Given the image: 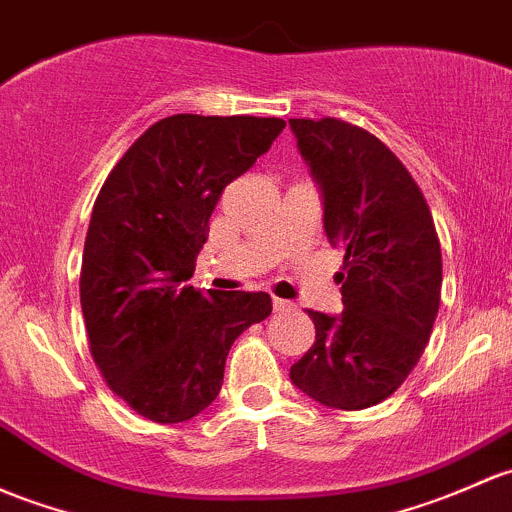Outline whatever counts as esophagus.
I'll return each mask as SVG.
<instances>
[{
  "instance_id": "34e87169",
  "label": "esophagus",
  "mask_w": 512,
  "mask_h": 512,
  "mask_svg": "<svg viewBox=\"0 0 512 512\" xmlns=\"http://www.w3.org/2000/svg\"><path fill=\"white\" fill-rule=\"evenodd\" d=\"M272 306H274V311H277V314H282V311H294V301H287V299H279V297H274L272 299Z\"/></svg>"
}]
</instances>
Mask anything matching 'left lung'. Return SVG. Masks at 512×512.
<instances>
[{
  "label": "left lung",
  "mask_w": 512,
  "mask_h": 512,
  "mask_svg": "<svg viewBox=\"0 0 512 512\" xmlns=\"http://www.w3.org/2000/svg\"><path fill=\"white\" fill-rule=\"evenodd\" d=\"M324 193L343 314L309 311L316 341L292 383L336 410H365L407 380L432 336L441 299V247L427 198L368 129L336 117L289 120Z\"/></svg>",
  "instance_id": "left-lung-1"
}]
</instances>
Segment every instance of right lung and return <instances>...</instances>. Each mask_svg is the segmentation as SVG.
I'll return each instance as SVG.
<instances>
[{
	"mask_svg": "<svg viewBox=\"0 0 512 512\" xmlns=\"http://www.w3.org/2000/svg\"><path fill=\"white\" fill-rule=\"evenodd\" d=\"M284 127L279 117H164L100 188L80 267L90 355L110 390L152 422L206 410L235 338L272 314L270 294H203L188 279L223 188Z\"/></svg>",
	"mask_w": 512,
	"mask_h": 512,
	"instance_id": "obj_1",
	"label": "right lung"
}]
</instances>
